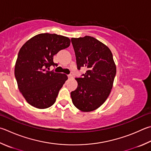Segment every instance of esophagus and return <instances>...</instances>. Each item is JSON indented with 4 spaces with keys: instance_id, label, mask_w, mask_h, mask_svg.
<instances>
[{
    "instance_id": "1",
    "label": "esophagus",
    "mask_w": 151,
    "mask_h": 151,
    "mask_svg": "<svg viewBox=\"0 0 151 151\" xmlns=\"http://www.w3.org/2000/svg\"><path fill=\"white\" fill-rule=\"evenodd\" d=\"M67 76H68V78H73V75H70H70H68Z\"/></svg>"
}]
</instances>
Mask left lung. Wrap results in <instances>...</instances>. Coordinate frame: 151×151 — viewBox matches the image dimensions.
Listing matches in <instances>:
<instances>
[{
    "label": "left lung",
    "instance_id": "obj_1",
    "mask_svg": "<svg viewBox=\"0 0 151 151\" xmlns=\"http://www.w3.org/2000/svg\"><path fill=\"white\" fill-rule=\"evenodd\" d=\"M77 68L86 67L82 77L76 78L77 88L71 92L73 103L83 111H92L105 102L110 94L116 75L113 55L106 45L86 35L72 38Z\"/></svg>",
    "mask_w": 151,
    "mask_h": 151
}]
</instances>
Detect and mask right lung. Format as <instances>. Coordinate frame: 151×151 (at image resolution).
<instances>
[{
	"label": "right lung",
	"mask_w": 151,
	"mask_h": 151,
	"mask_svg": "<svg viewBox=\"0 0 151 151\" xmlns=\"http://www.w3.org/2000/svg\"><path fill=\"white\" fill-rule=\"evenodd\" d=\"M70 43L67 37L45 33L32 37L20 49L14 75L19 90L31 106L45 109L55 102L68 77L65 74L49 71V67L57 66L53 56L68 47Z\"/></svg>",
	"instance_id": "obj_1"
}]
</instances>
